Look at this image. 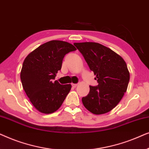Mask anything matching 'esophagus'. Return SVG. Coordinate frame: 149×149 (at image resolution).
Segmentation results:
<instances>
[{
  "mask_svg": "<svg viewBox=\"0 0 149 149\" xmlns=\"http://www.w3.org/2000/svg\"><path fill=\"white\" fill-rule=\"evenodd\" d=\"M72 87H76L77 86V84H75V83H72Z\"/></svg>",
  "mask_w": 149,
  "mask_h": 149,
  "instance_id": "obj_1",
  "label": "esophagus"
}]
</instances>
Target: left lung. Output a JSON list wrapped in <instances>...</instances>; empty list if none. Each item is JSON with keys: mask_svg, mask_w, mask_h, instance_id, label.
<instances>
[{"mask_svg": "<svg viewBox=\"0 0 149 149\" xmlns=\"http://www.w3.org/2000/svg\"><path fill=\"white\" fill-rule=\"evenodd\" d=\"M96 76L97 86H89V93L82 98L84 107L94 115L109 113L126 92L130 72L121 56L111 49L93 42L74 43Z\"/></svg>", "mask_w": 149, "mask_h": 149, "instance_id": "left-lung-1", "label": "left lung"}]
</instances>
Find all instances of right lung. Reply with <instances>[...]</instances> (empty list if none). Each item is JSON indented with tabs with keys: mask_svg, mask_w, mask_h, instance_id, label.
<instances>
[{
	"mask_svg": "<svg viewBox=\"0 0 149 149\" xmlns=\"http://www.w3.org/2000/svg\"><path fill=\"white\" fill-rule=\"evenodd\" d=\"M77 49L62 40H51L41 45L26 56L20 78L22 86L34 107L41 113H54L70 92V84L52 82L62 68L65 55Z\"/></svg>",
	"mask_w": 149,
	"mask_h": 149,
	"instance_id": "right-lung-1",
	"label": "right lung"
}]
</instances>
